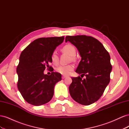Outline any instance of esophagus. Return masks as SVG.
<instances>
[{
  "label": "esophagus",
  "instance_id": "obj_1",
  "mask_svg": "<svg viewBox=\"0 0 129 129\" xmlns=\"http://www.w3.org/2000/svg\"><path fill=\"white\" fill-rule=\"evenodd\" d=\"M66 77H67V76H64V75H63L62 76V79H65Z\"/></svg>",
  "mask_w": 129,
  "mask_h": 129
}]
</instances>
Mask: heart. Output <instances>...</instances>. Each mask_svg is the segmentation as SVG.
Masks as SVG:
<instances>
[{"label": "heart", "mask_w": 129, "mask_h": 129, "mask_svg": "<svg viewBox=\"0 0 129 129\" xmlns=\"http://www.w3.org/2000/svg\"><path fill=\"white\" fill-rule=\"evenodd\" d=\"M62 50L64 53H67L69 55L72 56H75L76 54V49L73 46L70 44L65 45L63 48H62ZM51 60L52 63L54 64H57L58 63V57L57 55L56 52H54L51 55ZM74 66L72 64L69 65H61L58 67L56 71L58 73H60L62 75H67L71 73V72L74 69Z\"/></svg>", "instance_id": "heart-1"}]
</instances>
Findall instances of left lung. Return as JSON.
<instances>
[{
  "instance_id": "left-lung-1",
  "label": "left lung",
  "mask_w": 129,
  "mask_h": 129,
  "mask_svg": "<svg viewBox=\"0 0 129 129\" xmlns=\"http://www.w3.org/2000/svg\"><path fill=\"white\" fill-rule=\"evenodd\" d=\"M79 51L81 60L75 72L85 76L72 77L69 87L70 95L76 102L88 105L98 101L110 82L112 70L110 56L103 45L96 39L86 36H67Z\"/></svg>"
}]
</instances>
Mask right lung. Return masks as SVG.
Wrapping results in <instances>:
<instances>
[{"mask_svg": "<svg viewBox=\"0 0 129 129\" xmlns=\"http://www.w3.org/2000/svg\"><path fill=\"white\" fill-rule=\"evenodd\" d=\"M64 37L41 38L35 40L21 52L17 68L18 88L27 103L35 105L45 104L51 100L56 83L61 74H44L46 68H52L51 55Z\"/></svg>", "mask_w": 129, "mask_h": 129, "instance_id": "1", "label": "right lung"}]
</instances>
